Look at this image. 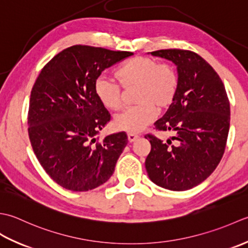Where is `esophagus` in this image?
<instances>
[{
    "mask_svg": "<svg viewBox=\"0 0 248 248\" xmlns=\"http://www.w3.org/2000/svg\"><path fill=\"white\" fill-rule=\"evenodd\" d=\"M139 136L136 135V134H133V133H128L127 134V138H128V141L129 142H134V141H136L138 139Z\"/></svg>",
    "mask_w": 248,
    "mask_h": 248,
    "instance_id": "1",
    "label": "esophagus"
}]
</instances>
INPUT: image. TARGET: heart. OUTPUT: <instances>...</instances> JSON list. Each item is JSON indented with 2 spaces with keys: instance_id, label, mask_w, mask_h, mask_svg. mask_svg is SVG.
<instances>
[{
  "instance_id": "1",
  "label": "heart",
  "mask_w": 248,
  "mask_h": 248,
  "mask_svg": "<svg viewBox=\"0 0 248 248\" xmlns=\"http://www.w3.org/2000/svg\"><path fill=\"white\" fill-rule=\"evenodd\" d=\"M114 79L100 75L95 80L94 91L104 107L118 110L123 104V91L136 88L135 106L115 115L114 126L120 130L138 133L156 117V108L165 109L172 104L178 92L179 78L173 66L157 60L136 57L115 70Z\"/></svg>"
}]
</instances>
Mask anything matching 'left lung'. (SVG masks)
I'll list each match as a JSON object with an SVG mask.
<instances>
[{"mask_svg":"<svg viewBox=\"0 0 248 248\" xmlns=\"http://www.w3.org/2000/svg\"><path fill=\"white\" fill-rule=\"evenodd\" d=\"M176 65L179 87L158 130L174 135L164 142L145 135L151 152L145 169L160 187L182 191L209 178L223 157L230 125V104L224 83L214 68L189 50L165 49L151 52Z\"/></svg>","mask_w":248,"mask_h":248,"instance_id":"8db88e82","label":"left lung"}]
</instances>
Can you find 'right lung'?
Returning a JSON list of instances; mask_svg holds the SVG:
<instances>
[{"mask_svg": "<svg viewBox=\"0 0 248 248\" xmlns=\"http://www.w3.org/2000/svg\"><path fill=\"white\" fill-rule=\"evenodd\" d=\"M133 54L76 45L50 60L35 81L28 117L30 141L39 164L62 187L87 191L112 175L127 135L122 131L98 141L96 136L111 117L94 83L103 70Z\"/></svg>", "mask_w": 248, "mask_h": 248, "instance_id": "right-lung-1", "label": "right lung"}]
</instances>
